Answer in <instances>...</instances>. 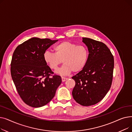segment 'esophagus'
<instances>
[{
	"label": "esophagus",
	"instance_id": "1",
	"mask_svg": "<svg viewBox=\"0 0 132 132\" xmlns=\"http://www.w3.org/2000/svg\"><path fill=\"white\" fill-rule=\"evenodd\" d=\"M61 79H62V82H65V81H66V80L68 79V78H65V77H62V78H61Z\"/></svg>",
	"mask_w": 132,
	"mask_h": 132
}]
</instances>
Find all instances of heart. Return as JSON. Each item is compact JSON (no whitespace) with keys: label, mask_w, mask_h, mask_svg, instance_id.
<instances>
[{"label":"heart","mask_w":132,"mask_h":132,"mask_svg":"<svg viewBox=\"0 0 132 132\" xmlns=\"http://www.w3.org/2000/svg\"><path fill=\"white\" fill-rule=\"evenodd\" d=\"M55 53L45 51L43 59L51 70H55L63 62L64 65L58 69L56 73L61 75H66L72 71L77 73L85 67L88 59V51L83 45L69 41H64L54 47Z\"/></svg>","instance_id":"obj_1"}]
</instances>
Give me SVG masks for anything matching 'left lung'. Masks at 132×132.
<instances>
[{"label": "left lung", "instance_id": "8db88e82", "mask_svg": "<svg viewBox=\"0 0 132 132\" xmlns=\"http://www.w3.org/2000/svg\"><path fill=\"white\" fill-rule=\"evenodd\" d=\"M88 59L82 71L72 78L75 81L72 91L74 100L82 106L95 105L103 99L111 86L114 58L101 42L84 37Z\"/></svg>", "mask_w": 132, "mask_h": 132}]
</instances>
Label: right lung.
<instances>
[{
    "mask_svg": "<svg viewBox=\"0 0 132 132\" xmlns=\"http://www.w3.org/2000/svg\"><path fill=\"white\" fill-rule=\"evenodd\" d=\"M57 41L32 37L18 46L13 52L12 78L20 97L29 106L39 108L47 104L61 84V77L52 75L43 59L44 52Z\"/></svg>",
    "mask_w": 132,
    "mask_h": 132,
    "instance_id": "right-lung-1",
    "label": "right lung"
}]
</instances>
